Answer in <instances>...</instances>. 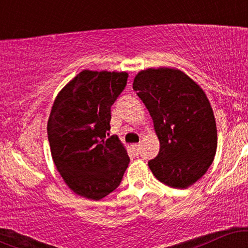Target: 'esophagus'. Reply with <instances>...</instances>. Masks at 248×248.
<instances>
[{"label":"esophagus","mask_w":248,"mask_h":248,"mask_svg":"<svg viewBox=\"0 0 248 248\" xmlns=\"http://www.w3.org/2000/svg\"><path fill=\"white\" fill-rule=\"evenodd\" d=\"M133 148L136 150V153H139V152H140V149H141V144L140 143L133 144Z\"/></svg>","instance_id":"34e87169"}]
</instances>
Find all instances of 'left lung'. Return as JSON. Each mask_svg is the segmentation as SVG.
<instances>
[{
    "label": "left lung",
    "instance_id": "8db88e82",
    "mask_svg": "<svg viewBox=\"0 0 248 248\" xmlns=\"http://www.w3.org/2000/svg\"><path fill=\"white\" fill-rule=\"evenodd\" d=\"M133 88L149 110L160 141V153L148 162L154 176L175 189L191 186L217 152V126L205 92L175 67L142 70Z\"/></svg>",
    "mask_w": 248,
    "mask_h": 248
}]
</instances>
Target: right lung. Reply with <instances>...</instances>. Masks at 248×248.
Returning a JSON list of instances; mask_svg holds the SVG:
<instances>
[{
  "mask_svg": "<svg viewBox=\"0 0 248 248\" xmlns=\"http://www.w3.org/2000/svg\"><path fill=\"white\" fill-rule=\"evenodd\" d=\"M127 72L82 70L59 91L47 121L55 166L80 197L99 201L120 186L129 157L110 129V107L127 84Z\"/></svg>",
  "mask_w": 248,
  "mask_h": 248,
  "instance_id": "1",
  "label": "right lung"
}]
</instances>
